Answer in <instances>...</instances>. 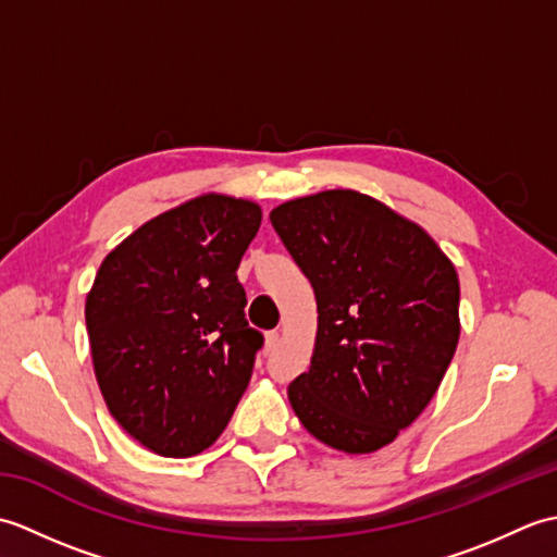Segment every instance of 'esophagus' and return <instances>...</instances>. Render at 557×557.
<instances>
[{"instance_id":"esophagus-1","label":"esophagus","mask_w":557,"mask_h":557,"mask_svg":"<svg viewBox=\"0 0 557 557\" xmlns=\"http://www.w3.org/2000/svg\"><path fill=\"white\" fill-rule=\"evenodd\" d=\"M277 345H280V335L275 333V330H270V333H265V349L275 351Z\"/></svg>"}]
</instances>
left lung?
<instances>
[{"label":"left lung","instance_id":"left-lung-1","mask_svg":"<svg viewBox=\"0 0 557 557\" xmlns=\"http://www.w3.org/2000/svg\"><path fill=\"white\" fill-rule=\"evenodd\" d=\"M270 222L318 304L292 409L321 443L375 453L425 409L455 357V265L419 224L345 188L282 203Z\"/></svg>","mask_w":557,"mask_h":557}]
</instances>
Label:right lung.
Masks as SVG:
<instances>
[{
  "instance_id": "add662e5",
  "label": "right lung",
  "mask_w": 557,
  "mask_h": 557,
  "mask_svg": "<svg viewBox=\"0 0 557 557\" xmlns=\"http://www.w3.org/2000/svg\"><path fill=\"white\" fill-rule=\"evenodd\" d=\"M258 227L251 200L208 194L102 260L86 301L96 377L112 417L156 455L203 453L251 381L263 335L236 268Z\"/></svg>"
}]
</instances>
